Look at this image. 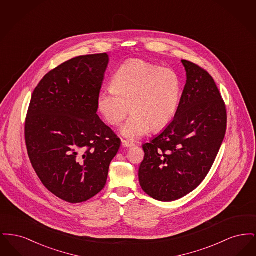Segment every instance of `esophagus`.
Listing matches in <instances>:
<instances>
[{"mask_svg":"<svg viewBox=\"0 0 256 256\" xmlns=\"http://www.w3.org/2000/svg\"><path fill=\"white\" fill-rule=\"evenodd\" d=\"M122 146H124V148H130V146H134V145L132 143H130L126 140H122Z\"/></svg>","mask_w":256,"mask_h":256,"instance_id":"1","label":"esophagus"}]
</instances>
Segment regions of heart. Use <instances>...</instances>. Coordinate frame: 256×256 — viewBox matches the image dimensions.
I'll return each instance as SVG.
<instances>
[{
  "instance_id": "heart-1",
  "label": "heart",
  "mask_w": 256,
  "mask_h": 256,
  "mask_svg": "<svg viewBox=\"0 0 256 256\" xmlns=\"http://www.w3.org/2000/svg\"><path fill=\"white\" fill-rule=\"evenodd\" d=\"M180 100L176 74L146 61H126L114 74L111 89L98 97V108L106 121L118 126L132 113L121 128L130 141L158 132L174 117Z\"/></svg>"
}]
</instances>
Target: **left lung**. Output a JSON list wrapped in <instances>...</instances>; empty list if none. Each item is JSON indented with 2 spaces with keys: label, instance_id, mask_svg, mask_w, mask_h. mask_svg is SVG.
I'll use <instances>...</instances> for the list:
<instances>
[{
  "label": "left lung",
  "instance_id": "left-lung-1",
  "mask_svg": "<svg viewBox=\"0 0 256 256\" xmlns=\"http://www.w3.org/2000/svg\"><path fill=\"white\" fill-rule=\"evenodd\" d=\"M186 84L174 120L143 145L139 182L150 196L174 202L206 178L226 130V110L213 78L190 61L182 60Z\"/></svg>",
  "mask_w": 256,
  "mask_h": 256
}]
</instances>
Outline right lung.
Segmentation results:
<instances>
[{"mask_svg": "<svg viewBox=\"0 0 256 256\" xmlns=\"http://www.w3.org/2000/svg\"><path fill=\"white\" fill-rule=\"evenodd\" d=\"M108 54L82 56L47 74L32 93L24 126L28 158L44 186L78 204L100 193L121 140L98 116Z\"/></svg>", "mask_w": 256, "mask_h": 256, "instance_id": "add662e5", "label": "right lung"}]
</instances>
